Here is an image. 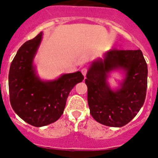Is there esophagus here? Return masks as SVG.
I'll list each match as a JSON object with an SVG mask.
<instances>
[{"instance_id": "1", "label": "esophagus", "mask_w": 158, "mask_h": 158, "mask_svg": "<svg viewBox=\"0 0 158 158\" xmlns=\"http://www.w3.org/2000/svg\"><path fill=\"white\" fill-rule=\"evenodd\" d=\"M81 73H82L83 75L85 77L86 74H87V68H82V69H81Z\"/></svg>"}]
</instances>
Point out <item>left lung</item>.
<instances>
[{"label":"left lung","instance_id":"obj_1","mask_svg":"<svg viewBox=\"0 0 158 158\" xmlns=\"http://www.w3.org/2000/svg\"><path fill=\"white\" fill-rule=\"evenodd\" d=\"M124 69L126 78L113 91L106 82L109 73ZM87 102L94 119L104 125L120 127L128 124L144 103L148 65L140 50H110L91 63L87 74Z\"/></svg>","mask_w":158,"mask_h":158}]
</instances>
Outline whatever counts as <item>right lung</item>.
<instances>
[{
	"label": "right lung",
	"mask_w": 158,
	"mask_h": 158,
	"mask_svg": "<svg viewBox=\"0 0 158 158\" xmlns=\"http://www.w3.org/2000/svg\"><path fill=\"white\" fill-rule=\"evenodd\" d=\"M42 35L40 32L19 48L11 62L8 77L12 108L21 119L34 127L57 121L63 114L70 91L84 80L80 71L49 81L37 77L33 60Z\"/></svg>",
	"instance_id": "1"
}]
</instances>
